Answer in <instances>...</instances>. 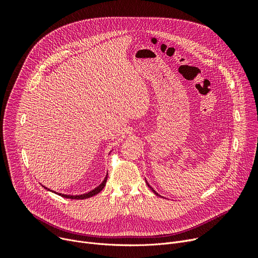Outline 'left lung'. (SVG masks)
Here are the masks:
<instances>
[{
	"label": "left lung",
	"mask_w": 258,
	"mask_h": 258,
	"mask_svg": "<svg viewBox=\"0 0 258 258\" xmlns=\"http://www.w3.org/2000/svg\"><path fill=\"white\" fill-rule=\"evenodd\" d=\"M145 182H146V184H147V186H148V187H150V188H151V189H152V190H153V191H154V194H156V195H157V196H159V197H161V196H160V195H159V194H158V192H157V191H156V190H155V189H154V188H153V187H151V185H150V184H148V183H147V181H146V180H145ZM162 198H163V197H162Z\"/></svg>",
	"instance_id": "left-lung-1"
}]
</instances>
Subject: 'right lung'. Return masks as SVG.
Segmentation results:
<instances>
[{
	"label": "right lung",
	"mask_w": 258,
	"mask_h": 258,
	"mask_svg": "<svg viewBox=\"0 0 258 258\" xmlns=\"http://www.w3.org/2000/svg\"><path fill=\"white\" fill-rule=\"evenodd\" d=\"M106 180H107V174L105 175V178L103 179V181L101 182V184H99L96 188H94V189H92V190H90L89 192H86V194H83V195H63V194H58V192H56V191H53V190H51V189H49V188H47L46 186H44V185H42L45 189H47V190H49V191H52V192H54V194H56V195H58V196H60V197H62V198H66V199H72V200H84V199H88V198H91V197H93V196H96L97 194H99L102 189L104 188V186H105V184H106Z\"/></svg>",
	"instance_id": "right-lung-1"
}]
</instances>
